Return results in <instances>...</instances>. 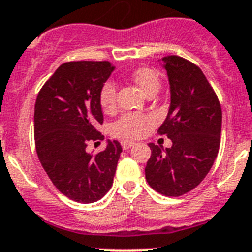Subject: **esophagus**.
<instances>
[{"mask_svg":"<svg viewBox=\"0 0 252 252\" xmlns=\"http://www.w3.org/2000/svg\"><path fill=\"white\" fill-rule=\"evenodd\" d=\"M120 144H122V147H123V150H128V148L133 147L134 146V142L132 141H122L120 142Z\"/></svg>","mask_w":252,"mask_h":252,"instance_id":"34e87169","label":"esophagus"}]
</instances>
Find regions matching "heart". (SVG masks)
Wrapping results in <instances>:
<instances>
[{"mask_svg": "<svg viewBox=\"0 0 252 252\" xmlns=\"http://www.w3.org/2000/svg\"><path fill=\"white\" fill-rule=\"evenodd\" d=\"M133 80L137 82L146 95L152 91H158L161 87V77L155 69L150 67L137 68L132 74ZM100 105L106 111L115 108L117 104V85L113 81H106L100 89ZM153 122V117L150 114L126 113L110 126L111 134L118 138L134 139L139 138L146 133L148 126Z\"/></svg>", "mask_w": 252, "mask_h": 252, "instance_id": "heart-1", "label": "heart"}]
</instances>
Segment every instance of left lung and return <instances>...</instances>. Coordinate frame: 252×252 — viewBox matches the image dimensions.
<instances>
[{
    "mask_svg": "<svg viewBox=\"0 0 252 252\" xmlns=\"http://www.w3.org/2000/svg\"><path fill=\"white\" fill-rule=\"evenodd\" d=\"M171 104L158 134L172 141L163 150L150 143L146 180L157 192L180 196L204 180L217 158L222 109L213 87L198 65L179 56L162 58Z\"/></svg>",
    "mask_w": 252,
    "mask_h": 252,
    "instance_id": "left-lung-1",
    "label": "left lung"
}]
</instances>
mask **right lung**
<instances>
[{
	"mask_svg": "<svg viewBox=\"0 0 252 252\" xmlns=\"http://www.w3.org/2000/svg\"><path fill=\"white\" fill-rule=\"evenodd\" d=\"M115 69L108 61L65 62L41 87L34 110L39 161L54 187L78 203L97 202L113 185L122 146L109 141L101 152H86L89 142L102 141L100 89Z\"/></svg>",
	"mask_w": 252,
	"mask_h": 252,
	"instance_id": "right-lung-1",
	"label": "right lung"
}]
</instances>
